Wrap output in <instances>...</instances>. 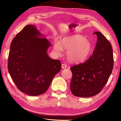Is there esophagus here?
<instances>
[{
  "instance_id": "1",
  "label": "esophagus",
  "mask_w": 121,
  "mask_h": 121,
  "mask_svg": "<svg viewBox=\"0 0 121 121\" xmlns=\"http://www.w3.org/2000/svg\"><path fill=\"white\" fill-rule=\"evenodd\" d=\"M67 67V65L65 64H64V63H63V64H62V68L63 69H64V68H66Z\"/></svg>"
}]
</instances>
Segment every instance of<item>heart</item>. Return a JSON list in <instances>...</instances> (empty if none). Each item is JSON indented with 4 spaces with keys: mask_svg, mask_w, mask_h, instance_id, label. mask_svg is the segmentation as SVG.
Here are the masks:
<instances>
[{
    "mask_svg": "<svg viewBox=\"0 0 121 121\" xmlns=\"http://www.w3.org/2000/svg\"><path fill=\"white\" fill-rule=\"evenodd\" d=\"M63 49L67 50L66 56L68 60L73 63H80L88 58L92 50V44L89 40L80 35L66 36L60 42L55 41L53 51L60 56Z\"/></svg>",
    "mask_w": 121,
    "mask_h": 121,
    "instance_id": "1",
    "label": "heart"
}]
</instances>
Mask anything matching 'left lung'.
I'll use <instances>...</instances> for the list:
<instances>
[{
    "label": "left lung",
    "instance_id": "1",
    "mask_svg": "<svg viewBox=\"0 0 121 121\" xmlns=\"http://www.w3.org/2000/svg\"><path fill=\"white\" fill-rule=\"evenodd\" d=\"M97 41L92 56L85 62L70 67L72 78L70 90L73 95L90 97L98 94L106 84L113 67L112 47L98 31Z\"/></svg>",
    "mask_w": 121,
    "mask_h": 121
}]
</instances>
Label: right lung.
<instances>
[{
    "mask_svg": "<svg viewBox=\"0 0 121 121\" xmlns=\"http://www.w3.org/2000/svg\"><path fill=\"white\" fill-rule=\"evenodd\" d=\"M51 43L36 29L25 26L13 39L9 55L8 70L20 91L31 96L43 94L61 69V62L50 58Z\"/></svg>",
    "mask_w": 121,
    "mask_h": 121,
    "instance_id": "obj_1",
    "label": "right lung"
}]
</instances>
